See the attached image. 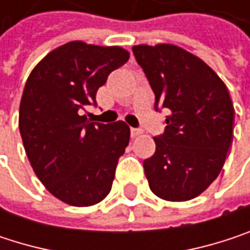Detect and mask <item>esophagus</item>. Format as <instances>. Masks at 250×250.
I'll return each mask as SVG.
<instances>
[{
    "label": "esophagus",
    "instance_id": "1",
    "mask_svg": "<svg viewBox=\"0 0 250 250\" xmlns=\"http://www.w3.org/2000/svg\"><path fill=\"white\" fill-rule=\"evenodd\" d=\"M130 134H131V137H137V136L142 134V130L140 128H131L130 130Z\"/></svg>",
    "mask_w": 250,
    "mask_h": 250
}]
</instances>
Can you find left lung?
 <instances>
[{"label": "left lung", "mask_w": 250, "mask_h": 250, "mask_svg": "<svg viewBox=\"0 0 250 250\" xmlns=\"http://www.w3.org/2000/svg\"><path fill=\"white\" fill-rule=\"evenodd\" d=\"M153 92L155 110L171 111L156 150L143 168L155 195L188 201L219 176L233 140L234 108L229 89L200 58L175 44L133 46Z\"/></svg>", "instance_id": "8db88e82"}]
</instances>
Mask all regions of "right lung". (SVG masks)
Returning a JSON list of instances; mask_svg holds the SVG:
<instances>
[{
  "instance_id": "right-lung-1",
  "label": "right lung",
  "mask_w": 250,
  "mask_h": 250,
  "mask_svg": "<svg viewBox=\"0 0 250 250\" xmlns=\"http://www.w3.org/2000/svg\"><path fill=\"white\" fill-rule=\"evenodd\" d=\"M128 56L120 46L69 42L47 53L25 82L19 127L27 158L46 189L69 206H94L111 189L130 127L88 122L81 110L97 104L98 88Z\"/></svg>"
}]
</instances>
